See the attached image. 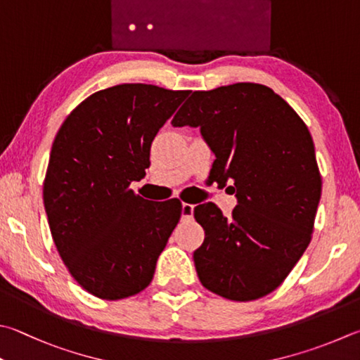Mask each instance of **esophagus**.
Instances as JSON below:
<instances>
[{
  "instance_id": "esophagus-1",
  "label": "esophagus",
  "mask_w": 360,
  "mask_h": 360,
  "mask_svg": "<svg viewBox=\"0 0 360 360\" xmlns=\"http://www.w3.org/2000/svg\"><path fill=\"white\" fill-rule=\"evenodd\" d=\"M181 214H182V219H192L193 205H191V202H182Z\"/></svg>"
}]
</instances>
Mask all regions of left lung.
Wrapping results in <instances>:
<instances>
[{
	"mask_svg": "<svg viewBox=\"0 0 360 360\" xmlns=\"http://www.w3.org/2000/svg\"><path fill=\"white\" fill-rule=\"evenodd\" d=\"M172 124L200 127L215 154L211 174L238 198L231 217L214 202L193 209L205 230L193 252L201 285L240 302L272 292L309 247L321 198L309 129L258 83L195 91Z\"/></svg>",
	"mask_w": 360,
	"mask_h": 360,
	"instance_id": "1",
	"label": "left lung"
}]
</instances>
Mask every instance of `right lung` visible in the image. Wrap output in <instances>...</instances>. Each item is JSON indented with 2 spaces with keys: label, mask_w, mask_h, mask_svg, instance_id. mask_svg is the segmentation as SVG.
<instances>
[{
  "label": "right lung",
  "mask_w": 360,
  "mask_h": 360,
  "mask_svg": "<svg viewBox=\"0 0 360 360\" xmlns=\"http://www.w3.org/2000/svg\"><path fill=\"white\" fill-rule=\"evenodd\" d=\"M188 91L124 83L97 91L58 130L44 206L61 259L83 290L117 300L151 283L181 217V201L149 202L129 188L151 143Z\"/></svg>",
  "instance_id": "right-lung-1"
}]
</instances>
